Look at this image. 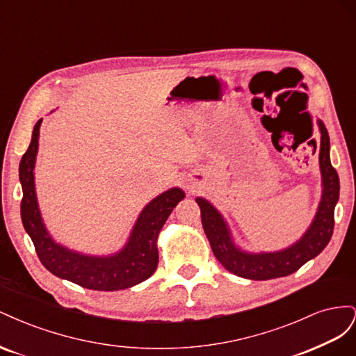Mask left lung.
Here are the masks:
<instances>
[{
	"label": "left lung",
	"instance_id": "8db88e82",
	"mask_svg": "<svg viewBox=\"0 0 356 356\" xmlns=\"http://www.w3.org/2000/svg\"><path fill=\"white\" fill-rule=\"evenodd\" d=\"M321 132L319 169L322 178V195L318 209L309 229L301 238L284 250L272 252H251L236 245L229 222L213 204L196 197L200 208L202 225L211 243L213 255L225 270L252 281L282 277L297 272L312 258L319 255L328 245L334 230V208L339 202L340 181L330 160V136L325 124L318 120Z\"/></svg>",
	"mask_w": 356,
	"mask_h": 356
}]
</instances>
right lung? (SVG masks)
I'll use <instances>...</instances> for the list:
<instances>
[{"label":"right lung","mask_w":356,"mask_h":356,"mask_svg":"<svg viewBox=\"0 0 356 356\" xmlns=\"http://www.w3.org/2000/svg\"><path fill=\"white\" fill-rule=\"evenodd\" d=\"M41 122L42 118L35 123L31 144L19 165L24 191L20 215L40 261L50 273L88 289L118 291L144 282L157 268L159 233L178 202L186 197V193L174 187L148 202L139 212L120 251L110 255H89L70 250L51 238L38 207L34 169Z\"/></svg>","instance_id":"obj_1"}]
</instances>
